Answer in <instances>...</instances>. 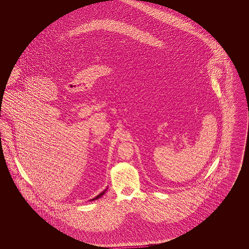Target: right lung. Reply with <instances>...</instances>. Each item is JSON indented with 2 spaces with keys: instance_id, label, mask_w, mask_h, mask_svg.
Instances as JSON below:
<instances>
[{
  "instance_id": "right-lung-1",
  "label": "right lung",
  "mask_w": 249,
  "mask_h": 249,
  "mask_svg": "<svg viewBox=\"0 0 249 249\" xmlns=\"http://www.w3.org/2000/svg\"><path fill=\"white\" fill-rule=\"evenodd\" d=\"M107 189H106V190H104V191H103V192H101V193H100V194H99V195H97V196H96V197H95V198H93V199H91V200H89V201H95V200H98V199H99V198H101V197H102V196H103V195H104V194H105V193H106V191H107Z\"/></svg>"
}]
</instances>
